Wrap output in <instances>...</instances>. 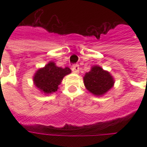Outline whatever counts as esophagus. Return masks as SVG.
Returning a JSON list of instances; mask_svg holds the SVG:
<instances>
[{"mask_svg": "<svg viewBox=\"0 0 147 147\" xmlns=\"http://www.w3.org/2000/svg\"><path fill=\"white\" fill-rule=\"evenodd\" d=\"M72 71L74 73V74H78L79 73V65H74L72 67Z\"/></svg>", "mask_w": 147, "mask_h": 147, "instance_id": "esophagus-1", "label": "esophagus"}]
</instances>
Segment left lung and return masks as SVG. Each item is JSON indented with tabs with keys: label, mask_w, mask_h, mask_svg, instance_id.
I'll use <instances>...</instances> for the list:
<instances>
[{
	"label": "left lung",
	"mask_w": 147,
	"mask_h": 147,
	"mask_svg": "<svg viewBox=\"0 0 147 147\" xmlns=\"http://www.w3.org/2000/svg\"><path fill=\"white\" fill-rule=\"evenodd\" d=\"M86 88L95 96H102L113 88L115 80L108 71L98 65L93 66L83 77Z\"/></svg>",
	"instance_id": "left-lung-1"
}]
</instances>
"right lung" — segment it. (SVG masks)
I'll use <instances>...</instances> for the list:
<instances>
[{"mask_svg": "<svg viewBox=\"0 0 147 147\" xmlns=\"http://www.w3.org/2000/svg\"><path fill=\"white\" fill-rule=\"evenodd\" d=\"M71 73L69 68H60L51 61L45 67L39 69L33 76V82L42 92L51 94L55 92L63 78Z\"/></svg>", "mask_w": 147, "mask_h": 147, "instance_id": "right-lung-1", "label": "right lung"}]
</instances>
